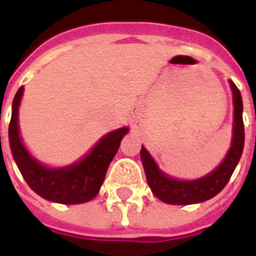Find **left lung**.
Segmentation results:
<instances>
[{
  "label": "left lung",
  "instance_id": "obj_1",
  "mask_svg": "<svg viewBox=\"0 0 256 256\" xmlns=\"http://www.w3.org/2000/svg\"><path fill=\"white\" fill-rule=\"evenodd\" d=\"M234 102V124H233V140L229 154L218 168L196 181H178L166 177L155 164L154 159L146 152L144 146L141 148V162L144 166L146 181L150 190L156 198L167 204L186 206L206 202L214 198L225 188L229 182L232 174L240 160L244 148V123H242V101L240 90L233 82H230Z\"/></svg>",
  "mask_w": 256,
  "mask_h": 256
}]
</instances>
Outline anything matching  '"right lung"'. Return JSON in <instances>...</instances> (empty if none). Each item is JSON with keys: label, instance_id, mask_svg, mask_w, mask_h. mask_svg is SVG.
<instances>
[{"label": "right lung", "instance_id": "1", "mask_svg": "<svg viewBox=\"0 0 256 256\" xmlns=\"http://www.w3.org/2000/svg\"><path fill=\"white\" fill-rule=\"evenodd\" d=\"M23 94V86L18 90L12 104L9 123V145L12 155L26 182L36 194L49 202L62 204H80L96 198L104 182L110 163L116 155L128 128L106 134L84 159L66 168H46L36 162L24 150L19 137L18 111Z\"/></svg>", "mask_w": 256, "mask_h": 256}]
</instances>
